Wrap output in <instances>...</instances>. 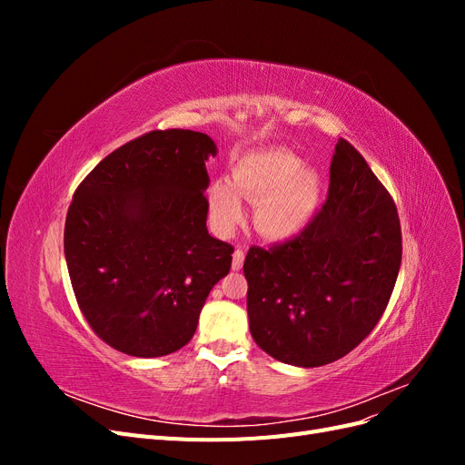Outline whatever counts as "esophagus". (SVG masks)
<instances>
[{
    "label": "esophagus",
    "mask_w": 465,
    "mask_h": 465,
    "mask_svg": "<svg viewBox=\"0 0 465 465\" xmlns=\"http://www.w3.org/2000/svg\"><path fill=\"white\" fill-rule=\"evenodd\" d=\"M242 263H244V250L242 248H236L234 254H232V270L234 272L242 270Z\"/></svg>",
    "instance_id": "34e87169"
}]
</instances>
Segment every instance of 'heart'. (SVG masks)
<instances>
[{"mask_svg":"<svg viewBox=\"0 0 465 465\" xmlns=\"http://www.w3.org/2000/svg\"><path fill=\"white\" fill-rule=\"evenodd\" d=\"M258 203L256 227L267 238L283 241L299 234L320 205L322 180L314 168H302L299 154L287 149L248 153L232 166V182L211 184L209 209L215 227L232 231L244 217V202Z\"/></svg>","mask_w":465,"mask_h":465,"instance_id":"1","label":"heart"}]
</instances>
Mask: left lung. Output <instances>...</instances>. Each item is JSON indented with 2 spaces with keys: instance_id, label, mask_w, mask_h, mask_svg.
Masks as SVG:
<instances>
[{
  "instance_id": "1",
  "label": "left lung",
  "mask_w": 465,
  "mask_h": 465,
  "mask_svg": "<svg viewBox=\"0 0 465 465\" xmlns=\"http://www.w3.org/2000/svg\"><path fill=\"white\" fill-rule=\"evenodd\" d=\"M401 265L396 203L347 139L335 145L328 198L291 241L244 260L254 341L294 367L351 353L390 302Z\"/></svg>"
}]
</instances>
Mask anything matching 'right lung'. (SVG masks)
<instances>
[{
	"label": "right lung",
	"instance_id": "obj_1",
	"mask_svg": "<svg viewBox=\"0 0 465 465\" xmlns=\"http://www.w3.org/2000/svg\"><path fill=\"white\" fill-rule=\"evenodd\" d=\"M211 137L154 130L112 151L77 186L64 252L91 330L120 353L163 357L198 328L234 248L205 221Z\"/></svg>",
	"mask_w": 465,
	"mask_h": 465
}]
</instances>
